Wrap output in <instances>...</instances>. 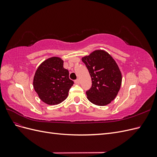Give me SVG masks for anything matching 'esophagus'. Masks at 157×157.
<instances>
[{
    "instance_id": "obj_1",
    "label": "esophagus",
    "mask_w": 157,
    "mask_h": 157,
    "mask_svg": "<svg viewBox=\"0 0 157 157\" xmlns=\"http://www.w3.org/2000/svg\"><path fill=\"white\" fill-rule=\"evenodd\" d=\"M75 83L76 84H80V80H79V79L75 80Z\"/></svg>"
}]
</instances>
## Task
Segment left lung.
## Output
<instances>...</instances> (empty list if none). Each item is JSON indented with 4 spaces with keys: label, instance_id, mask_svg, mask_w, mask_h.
I'll return each instance as SVG.
<instances>
[{
    "label": "left lung",
    "instance_id": "obj_1",
    "mask_svg": "<svg viewBox=\"0 0 157 157\" xmlns=\"http://www.w3.org/2000/svg\"><path fill=\"white\" fill-rule=\"evenodd\" d=\"M92 78V87L86 92L88 100L94 105L105 106L115 99L122 83V74L112 56L103 50H96L82 58Z\"/></svg>",
    "mask_w": 157,
    "mask_h": 157
}]
</instances>
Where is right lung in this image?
<instances>
[{
  "label": "right lung",
  "instance_id": "add662e5",
  "mask_svg": "<svg viewBox=\"0 0 157 157\" xmlns=\"http://www.w3.org/2000/svg\"><path fill=\"white\" fill-rule=\"evenodd\" d=\"M69 75V71L63 67V60L59 57H51L42 62L33 81V88L40 100L50 105L63 101L74 84Z\"/></svg>",
  "mask_w": 157,
  "mask_h": 157
}]
</instances>
